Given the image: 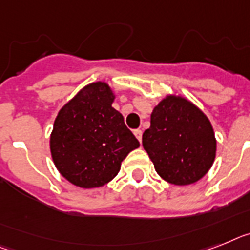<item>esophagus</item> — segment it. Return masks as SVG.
Segmentation results:
<instances>
[{"instance_id":"obj_1","label":"esophagus","mask_w":250,"mask_h":250,"mask_svg":"<svg viewBox=\"0 0 250 250\" xmlns=\"http://www.w3.org/2000/svg\"><path fill=\"white\" fill-rule=\"evenodd\" d=\"M134 135L137 137V139L139 140V142H142V135H143V131L140 129H137V130H134Z\"/></svg>"}]
</instances>
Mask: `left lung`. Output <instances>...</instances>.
Instances as JSON below:
<instances>
[{
  "mask_svg": "<svg viewBox=\"0 0 250 250\" xmlns=\"http://www.w3.org/2000/svg\"><path fill=\"white\" fill-rule=\"evenodd\" d=\"M142 140L157 174L174 185L201 180L216 157L211 121L181 96H166L154 107Z\"/></svg>",
  "mask_w": 250,
  "mask_h": 250,
  "instance_id": "left-lung-1",
  "label": "left lung"
}]
</instances>
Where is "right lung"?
<instances>
[{"instance_id":"obj_1","label":"right lung","mask_w":250,"mask_h":250,"mask_svg":"<svg viewBox=\"0 0 250 250\" xmlns=\"http://www.w3.org/2000/svg\"><path fill=\"white\" fill-rule=\"evenodd\" d=\"M115 94L104 82L85 85L59 111L49 138L53 164L71 184L103 187L139 142L112 107Z\"/></svg>"}]
</instances>
